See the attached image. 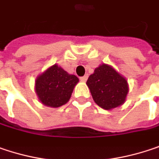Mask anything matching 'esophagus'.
I'll return each instance as SVG.
<instances>
[{"label": "esophagus", "mask_w": 159, "mask_h": 159, "mask_svg": "<svg viewBox=\"0 0 159 159\" xmlns=\"http://www.w3.org/2000/svg\"><path fill=\"white\" fill-rule=\"evenodd\" d=\"M87 79H88V76H83V77H80V80L81 81H83V82H85L86 80H87Z\"/></svg>", "instance_id": "esophagus-1"}]
</instances>
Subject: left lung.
<instances>
[{
    "label": "left lung",
    "mask_w": 159,
    "mask_h": 159,
    "mask_svg": "<svg viewBox=\"0 0 159 159\" xmlns=\"http://www.w3.org/2000/svg\"><path fill=\"white\" fill-rule=\"evenodd\" d=\"M87 85L94 101L107 110L122 105L129 92L126 79L107 64L95 69L94 73L89 77Z\"/></svg>",
    "instance_id": "obj_1"
}]
</instances>
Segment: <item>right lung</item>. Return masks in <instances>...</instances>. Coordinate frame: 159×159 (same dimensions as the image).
Returning a JSON list of instances; mask_svg holds the SVG:
<instances>
[{
	"label": "right lung",
	"mask_w": 159,
	"mask_h": 159,
	"mask_svg": "<svg viewBox=\"0 0 159 159\" xmlns=\"http://www.w3.org/2000/svg\"><path fill=\"white\" fill-rule=\"evenodd\" d=\"M78 82L79 79L75 75L55 64L37 78L35 89L42 104L58 108L69 101Z\"/></svg>",
	"instance_id": "obj_1"
}]
</instances>
